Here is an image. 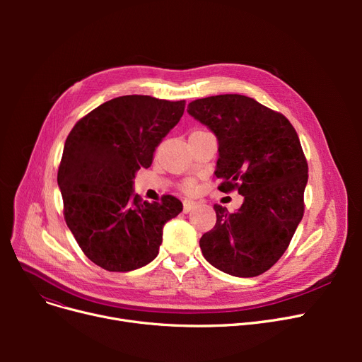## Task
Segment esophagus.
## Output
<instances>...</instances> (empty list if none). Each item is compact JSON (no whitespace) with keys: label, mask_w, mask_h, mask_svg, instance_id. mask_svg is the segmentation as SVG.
<instances>
[{"label":"esophagus","mask_w":362,"mask_h":362,"mask_svg":"<svg viewBox=\"0 0 362 362\" xmlns=\"http://www.w3.org/2000/svg\"><path fill=\"white\" fill-rule=\"evenodd\" d=\"M195 206H197V202H195V201H192V199H185V201H183V213L192 211Z\"/></svg>","instance_id":"esophagus-1"}]
</instances>
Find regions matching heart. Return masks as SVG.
<instances>
[{"label":"heart","instance_id":"obj_1","mask_svg":"<svg viewBox=\"0 0 362 362\" xmlns=\"http://www.w3.org/2000/svg\"><path fill=\"white\" fill-rule=\"evenodd\" d=\"M183 189L186 192H192L194 189H195V183L192 182V180H187L185 185H183Z\"/></svg>","mask_w":362,"mask_h":362}]
</instances>
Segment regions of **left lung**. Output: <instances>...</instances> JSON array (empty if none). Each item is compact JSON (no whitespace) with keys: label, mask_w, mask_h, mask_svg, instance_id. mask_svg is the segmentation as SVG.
Wrapping results in <instances>:
<instances>
[{"label":"left lung","mask_w":362,"mask_h":362,"mask_svg":"<svg viewBox=\"0 0 362 362\" xmlns=\"http://www.w3.org/2000/svg\"><path fill=\"white\" fill-rule=\"evenodd\" d=\"M187 112L217 138L218 189L243 197L235 213L214 205L217 221L199 240L202 255L230 276H259L286 251L303 216L308 165L296 130L283 114L239 93L192 101Z\"/></svg>","instance_id":"8db88e82"}]
</instances>
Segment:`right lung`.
<instances>
[{"label": "right lung", "mask_w": 362, "mask_h": 362, "mask_svg": "<svg viewBox=\"0 0 362 362\" xmlns=\"http://www.w3.org/2000/svg\"><path fill=\"white\" fill-rule=\"evenodd\" d=\"M185 111L148 95L110 100L74 124L59 168L64 218L83 254L108 272H132L158 255L164 224L182 210L165 195L148 202L133 180Z\"/></svg>", "instance_id": "1"}]
</instances>
